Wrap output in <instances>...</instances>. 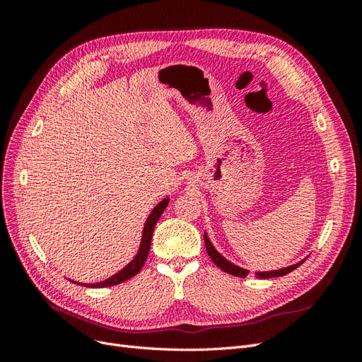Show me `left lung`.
Listing matches in <instances>:
<instances>
[{"mask_svg": "<svg viewBox=\"0 0 362 362\" xmlns=\"http://www.w3.org/2000/svg\"><path fill=\"white\" fill-rule=\"evenodd\" d=\"M204 242H205V247H206L208 255H210V258L213 259V262H214V264H216L218 269H222L223 272L229 273V275H234V276H238V278H246V276H247L249 270L242 269V267H238V266L233 264L231 261H228L225 257H222L221 254H218V252L216 250V247L213 246V243L210 242V238H208L206 233L204 234ZM303 261H305V259L299 261L298 264H293V266L284 267V269H279V270H272V272H255V276H257V278H259V279H267V278L284 276V275H287V273L293 272L294 269H298V267L302 264Z\"/></svg>", "mask_w": 362, "mask_h": 362, "instance_id": "left-lung-1", "label": "left lung"}]
</instances>
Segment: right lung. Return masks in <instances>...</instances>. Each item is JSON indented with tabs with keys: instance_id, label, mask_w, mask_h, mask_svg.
<instances>
[{
	"instance_id": "add662e5",
	"label": "right lung",
	"mask_w": 362,
	"mask_h": 362,
	"mask_svg": "<svg viewBox=\"0 0 362 362\" xmlns=\"http://www.w3.org/2000/svg\"><path fill=\"white\" fill-rule=\"evenodd\" d=\"M169 205V198H164L161 202H158L154 210L151 211V214L148 216L146 222H145V226H144V233H141V242H140V246H139V250L136 257L131 259L128 264L122 269L119 270L116 275L110 276L105 281H101V282H96V284H83V282H75V284H80V286H84V287H89V288H103V287H112V286H117V284L124 282V281H128L129 278L136 276L137 273L140 272V269L144 267L145 261H146V257L149 254V249H151V240H152V233H154V228L158 222L160 216L163 214V211L166 210V206ZM74 282V281H72Z\"/></svg>"
}]
</instances>
